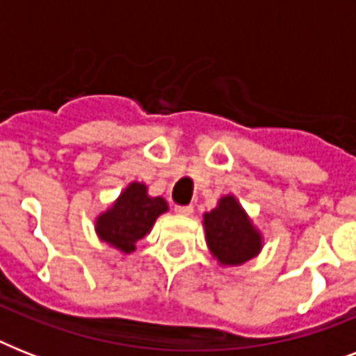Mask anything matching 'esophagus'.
I'll return each instance as SVG.
<instances>
[{"mask_svg": "<svg viewBox=\"0 0 356 356\" xmlns=\"http://www.w3.org/2000/svg\"><path fill=\"white\" fill-rule=\"evenodd\" d=\"M175 212H177V214H181V216H190V214L194 212V207H192V205H184V207L177 205V207H175Z\"/></svg>", "mask_w": 356, "mask_h": 356, "instance_id": "obj_1", "label": "esophagus"}]
</instances>
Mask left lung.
Returning a JSON list of instances; mask_svg holds the SVG:
<instances>
[{"instance_id":"obj_1","label":"left lung","mask_w":356,"mask_h":356,"mask_svg":"<svg viewBox=\"0 0 356 356\" xmlns=\"http://www.w3.org/2000/svg\"><path fill=\"white\" fill-rule=\"evenodd\" d=\"M207 245L220 266H240L262 249V234L234 195L220 197L216 209L203 214Z\"/></svg>"}]
</instances>
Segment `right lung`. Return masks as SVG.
<instances>
[{
    "instance_id": "add662e5",
    "label": "right lung",
    "mask_w": 356,
    "mask_h": 356,
    "mask_svg": "<svg viewBox=\"0 0 356 356\" xmlns=\"http://www.w3.org/2000/svg\"><path fill=\"white\" fill-rule=\"evenodd\" d=\"M168 212V203L161 195L147 194L144 183L133 181L118 200L96 218V234L102 242L129 254L136 242L149 234L156 218Z\"/></svg>"
}]
</instances>
